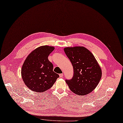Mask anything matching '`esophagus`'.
Returning a JSON list of instances; mask_svg holds the SVG:
<instances>
[{
    "label": "esophagus",
    "instance_id": "esophagus-1",
    "mask_svg": "<svg viewBox=\"0 0 123 123\" xmlns=\"http://www.w3.org/2000/svg\"><path fill=\"white\" fill-rule=\"evenodd\" d=\"M59 76H60V78H63V74H59Z\"/></svg>",
    "mask_w": 123,
    "mask_h": 123
}]
</instances>
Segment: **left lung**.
Instances as JSON below:
<instances>
[{
  "label": "left lung",
  "mask_w": 123,
  "mask_h": 123,
  "mask_svg": "<svg viewBox=\"0 0 123 123\" xmlns=\"http://www.w3.org/2000/svg\"><path fill=\"white\" fill-rule=\"evenodd\" d=\"M64 51L74 68V76L65 81L72 92L85 95L97 87L102 71L92 53L84 47H67Z\"/></svg>",
  "instance_id": "8db88e82"
}]
</instances>
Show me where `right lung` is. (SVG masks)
Segmentation results:
<instances>
[{"mask_svg":"<svg viewBox=\"0 0 123 123\" xmlns=\"http://www.w3.org/2000/svg\"><path fill=\"white\" fill-rule=\"evenodd\" d=\"M54 47L43 45L36 48L27 56L23 64L21 75L29 89L42 93L51 88L59 75L53 71L48 56Z\"/></svg>","mask_w":123,"mask_h":123,"instance_id":"1","label":"right lung"}]
</instances>
